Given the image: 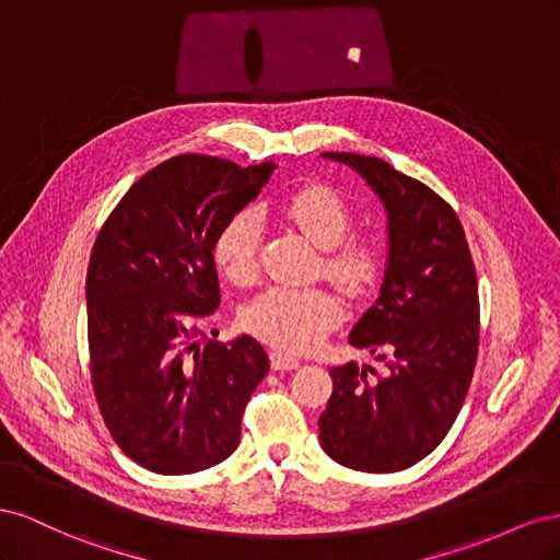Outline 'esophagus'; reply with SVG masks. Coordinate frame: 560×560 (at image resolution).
Listing matches in <instances>:
<instances>
[{
	"mask_svg": "<svg viewBox=\"0 0 560 560\" xmlns=\"http://www.w3.org/2000/svg\"><path fill=\"white\" fill-rule=\"evenodd\" d=\"M270 366H273L276 371H284V369H299L301 366V360L294 358V354L284 352V350H270Z\"/></svg>",
	"mask_w": 560,
	"mask_h": 560,
	"instance_id": "34e87169",
	"label": "esophagus"
}]
</instances>
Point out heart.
<instances>
[{
	"instance_id": "heart-1",
	"label": "heart",
	"mask_w": 560,
	"mask_h": 560,
	"mask_svg": "<svg viewBox=\"0 0 560 560\" xmlns=\"http://www.w3.org/2000/svg\"><path fill=\"white\" fill-rule=\"evenodd\" d=\"M282 214L322 249V273L350 296L376 284L383 252L369 235H348V202L325 184H306L284 196ZM261 243L259 217L252 210L231 214L212 241L217 268L245 284L257 273ZM343 319V303L329 287H270L243 311V327L261 341L287 350H311Z\"/></svg>"
}]
</instances>
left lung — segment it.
Segmentation results:
<instances>
[{
  "instance_id": "left-lung-1",
  "label": "left lung",
  "mask_w": 560,
  "mask_h": 560,
  "mask_svg": "<svg viewBox=\"0 0 560 560\" xmlns=\"http://www.w3.org/2000/svg\"><path fill=\"white\" fill-rule=\"evenodd\" d=\"M322 156L360 173L387 212L381 296L350 331V346L383 350L385 376L334 366L319 442L338 465L389 474L416 465L463 409L479 352V284L460 219L430 186L383 159ZM376 375L369 380L368 374Z\"/></svg>"
}]
</instances>
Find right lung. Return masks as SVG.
Returning a JSON list of instances; mask_svg holds the SVG:
<instances>
[{"mask_svg": "<svg viewBox=\"0 0 560 560\" xmlns=\"http://www.w3.org/2000/svg\"><path fill=\"white\" fill-rule=\"evenodd\" d=\"M273 171L175 156L135 182L97 233L86 278L93 389L118 448L149 471L194 474L238 448L268 354L252 336L200 348L198 322L219 308L214 235Z\"/></svg>", "mask_w": 560, "mask_h": 560, "instance_id": "obj_1", "label": "right lung"}]
</instances>
